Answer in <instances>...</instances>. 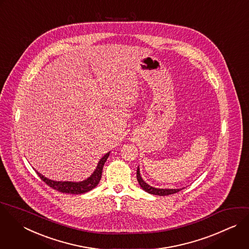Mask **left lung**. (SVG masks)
Listing matches in <instances>:
<instances>
[{
    "mask_svg": "<svg viewBox=\"0 0 249 249\" xmlns=\"http://www.w3.org/2000/svg\"><path fill=\"white\" fill-rule=\"evenodd\" d=\"M136 177H137V181L139 183V185L141 186V188L149 193V194H152V195H156V196H168V195H172V194H175L179 191H181L182 189H159V188H155V187H152L150 185H148L141 177L140 175V169H139V166L137 168V171H136Z\"/></svg>",
    "mask_w": 249,
    "mask_h": 249,
    "instance_id": "8db88e82",
    "label": "left lung"
}]
</instances>
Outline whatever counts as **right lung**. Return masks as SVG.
<instances>
[{
    "instance_id": "right-lung-1",
    "label": "right lung",
    "mask_w": 249,
    "mask_h": 249,
    "mask_svg": "<svg viewBox=\"0 0 249 249\" xmlns=\"http://www.w3.org/2000/svg\"><path fill=\"white\" fill-rule=\"evenodd\" d=\"M110 155V152L107 153L105 156H103L101 158V160H99L96 169L94 170V172L86 180L81 181V182H71V181H54V180H51L47 177H45L44 175H42L40 172H38L36 170V172L38 173V175L40 176V178L50 187H52L53 189L61 192V193H65V194H75V195H79V194H85L87 192H89L90 190H92L93 188H95L100 179H101V175H102V169L104 166V163L106 162L108 157Z\"/></svg>"
}]
</instances>
